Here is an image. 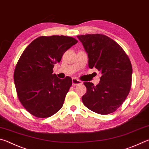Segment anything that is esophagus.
Segmentation results:
<instances>
[{
  "label": "esophagus",
  "mask_w": 149,
  "mask_h": 149,
  "mask_svg": "<svg viewBox=\"0 0 149 149\" xmlns=\"http://www.w3.org/2000/svg\"><path fill=\"white\" fill-rule=\"evenodd\" d=\"M81 84H82V81H81L80 80L76 79V78H73L72 79V85L74 86L79 85Z\"/></svg>",
  "instance_id": "1"
}]
</instances>
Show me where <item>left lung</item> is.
Instances as JSON below:
<instances>
[{
    "label": "left lung",
    "instance_id": "8db88e82",
    "mask_svg": "<svg viewBox=\"0 0 149 149\" xmlns=\"http://www.w3.org/2000/svg\"><path fill=\"white\" fill-rule=\"evenodd\" d=\"M88 55V67L102 74L97 85L84 82L86 93L82 96L85 106L100 115L115 111L123 104L131 88L132 67L119 45L104 34L77 36Z\"/></svg>",
    "mask_w": 149,
    "mask_h": 149
}]
</instances>
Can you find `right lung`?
<instances>
[{
	"mask_svg": "<svg viewBox=\"0 0 149 149\" xmlns=\"http://www.w3.org/2000/svg\"><path fill=\"white\" fill-rule=\"evenodd\" d=\"M77 40L64 36H40L21 55L13 79L19 100L31 115L45 118L58 111L72 85L71 77L62 79L53 74L66 51Z\"/></svg>",
	"mask_w": 149,
	"mask_h": 149,
	"instance_id": "1",
	"label": "right lung"
}]
</instances>
